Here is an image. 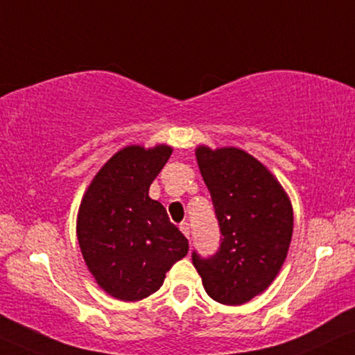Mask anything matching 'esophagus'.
<instances>
[{
	"mask_svg": "<svg viewBox=\"0 0 355 355\" xmlns=\"http://www.w3.org/2000/svg\"><path fill=\"white\" fill-rule=\"evenodd\" d=\"M180 231L188 237V239H190V224H188V223H180Z\"/></svg>",
	"mask_w": 355,
	"mask_h": 355,
	"instance_id": "1",
	"label": "esophagus"
}]
</instances>
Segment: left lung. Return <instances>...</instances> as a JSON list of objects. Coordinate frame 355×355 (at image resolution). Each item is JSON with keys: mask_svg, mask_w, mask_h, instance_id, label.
Wrapping results in <instances>:
<instances>
[{"mask_svg": "<svg viewBox=\"0 0 355 355\" xmlns=\"http://www.w3.org/2000/svg\"><path fill=\"white\" fill-rule=\"evenodd\" d=\"M196 160L223 237L211 257L193 252V266L214 302L248 303L272 284L288 254L290 198L266 165L237 147L200 146Z\"/></svg>", "mask_w": 355, "mask_h": 355, "instance_id": "8db88e82", "label": "left lung"}]
</instances>
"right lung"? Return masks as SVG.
Masks as SVG:
<instances>
[{"instance_id": "right-lung-1", "label": "right lung", "mask_w": 355, "mask_h": 355, "mask_svg": "<svg viewBox=\"0 0 355 355\" xmlns=\"http://www.w3.org/2000/svg\"><path fill=\"white\" fill-rule=\"evenodd\" d=\"M172 155L160 144L128 146L111 157L83 195L77 237L85 263L111 297L139 302L155 293L165 273L188 254V239L149 187Z\"/></svg>"}]
</instances>
